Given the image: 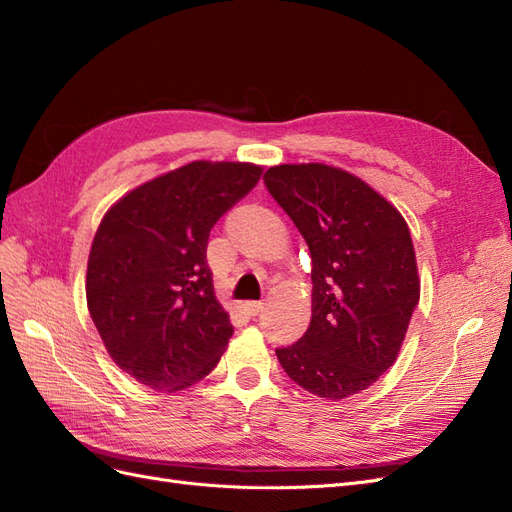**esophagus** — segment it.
I'll use <instances>...</instances> for the list:
<instances>
[{"label":"esophagus","instance_id":"esophagus-1","mask_svg":"<svg viewBox=\"0 0 512 512\" xmlns=\"http://www.w3.org/2000/svg\"><path fill=\"white\" fill-rule=\"evenodd\" d=\"M245 312L250 316H256L258 312H262V301H247L245 303Z\"/></svg>","mask_w":512,"mask_h":512}]
</instances>
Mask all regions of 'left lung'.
<instances>
[{
    "label": "left lung",
    "mask_w": 512,
    "mask_h": 512,
    "mask_svg": "<svg viewBox=\"0 0 512 512\" xmlns=\"http://www.w3.org/2000/svg\"><path fill=\"white\" fill-rule=\"evenodd\" d=\"M262 179L312 254V322L277 361L318 397L361 393L395 363L421 297L408 224L342 168L280 164Z\"/></svg>",
    "instance_id": "8db88e82"
}]
</instances>
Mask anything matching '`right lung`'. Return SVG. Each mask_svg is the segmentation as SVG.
I'll return each mask as SVG.
<instances>
[{
  "label": "right lung",
  "mask_w": 512,
  "mask_h": 512,
  "mask_svg": "<svg viewBox=\"0 0 512 512\" xmlns=\"http://www.w3.org/2000/svg\"><path fill=\"white\" fill-rule=\"evenodd\" d=\"M262 166L190 162L106 211L87 260V307L111 359L153 391L203 380L232 335L207 265L213 224Z\"/></svg>",
  "instance_id": "1"
}]
</instances>
